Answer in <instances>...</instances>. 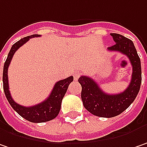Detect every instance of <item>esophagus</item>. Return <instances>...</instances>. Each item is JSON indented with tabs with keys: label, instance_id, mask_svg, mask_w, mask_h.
I'll return each instance as SVG.
<instances>
[{
	"label": "esophagus",
	"instance_id": "1",
	"mask_svg": "<svg viewBox=\"0 0 147 147\" xmlns=\"http://www.w3.org/2000/svg\"><path fill=\"white\" fill-rule=\"evenodd\" d=\"M73 77L74 80H77V79L80 77V73H79L78 71H75L73 73Z\"/></svg>",
	"mask_w": 147,
	"mask_h": 147
}]
</instances>
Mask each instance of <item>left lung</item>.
Instances as JSON below:
<instances>
[{
    "label": "left lung",
    "mask_w": 147,
    "mask_h": 147,
    "mask_svg": "<svg viewBox=\"0 0 147 147\" xmlns=\"http://www.w3.org/2000/svg\"><path fill=\"white\" fill-rule=\"evenodd\" d=\"M115 44L109 51L119 52L126 55L132 67L131 79L123 92L109 94L104 92L92 78L81 76L79 83L82 87L81 99L84 107L93 115L102 118H113L126 110L136 99L142 83L141 60L131 39L118 34H110Z\"/></svg>",
    "instance_id": "8db88e82"
}]
</instances>
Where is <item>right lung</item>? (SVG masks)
Here are the masks:
<instances>
[{
    "label": "right lung",
    "instance_id": "add662e5",
    "mask_svg": "<svg viewBox=\"0 0 147 147\" xmlns=\"http://www.w3.org/2000/svg\"><path fill=\"white\" fill-rule=\"evenodd\" d=\"M39 36H40L39 34H33L28 37H24V38H21L20 40L16 42L15 44H13V46L10 48L8 57L5 61L3 68V89L6 99L15 111L17 112L22 118L31 123H44L50 121L52 119H54L60 112L61 101L67 92V88L70 83L73 81V76H69L67 79L57 81L55 84L48 98L36 105L30 106V107L20 105L12 99L9 90L8 67L10 66L13 55L15 54V53L22 45H24L26 42L29 41V38L39 37Z\"/></svg>",
    "mask_w": 147,
    "mask_h": 147
}]
</instances>
